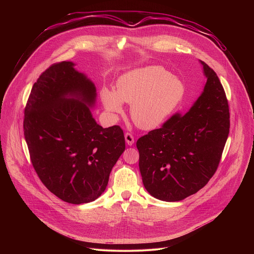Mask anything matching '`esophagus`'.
I'll use <instances>...</instances> for the list:
<instances>
[{"instance_id":"34e87169","label":"esophagus","mask_w":254,"mask_h":254,"mask_svg":"<svg viewBox=\"0 0 254 254\" xmlns=\"http://www.w3.org/2000/svg\"><path fill=\"white\" fill-rule=\"evenodd\" d=\"M125 138H126V141H127L128 146H131V144H133L134 138H133V135L130 132H126L125 133Z\"/></svg>"}]
</instances>
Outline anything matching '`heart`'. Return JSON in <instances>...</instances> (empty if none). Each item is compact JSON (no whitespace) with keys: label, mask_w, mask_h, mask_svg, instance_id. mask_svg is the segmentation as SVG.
Instances as JSON below:
<instances>
[{"label":"heart","mask_w":254,"mask_h":254,"mask_svg":"<svg viewBox=\"0 0 254 254\" xmlns=\"http://www.w3.org/2000/svg\"><path fill=\"white\" fill-rule=\"evenodd\" d=\"M185 94V86L161 66H148L127 72L117 82V91L103 88L101 100L113 117L124 111L123 102L130 104V117L142 129L164 124L175 112Z\"/></svg>","instance_id":"heart-1"}]
</instances>
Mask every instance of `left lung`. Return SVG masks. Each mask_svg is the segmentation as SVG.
Returning a JSON list of instances; mask_svg holds the SVG:
<instances>
[{"mask_svg":"<svg viewBox=\"0 0 254 254\" xmlns=\"http://www.w3.org/2000/svg\"><path fill=\"white\" fill-rule=\"evenodd\" d=\"M201 63L207 82L191 110L176 113L136 141L143 186L159 200L176 202L197 193L222 157L230 127L228 100L216 72Z\"/></svg>","mask_w":254,"mask_h":254,"instance_id":"left-lung-1","label":"left lung"}]
</instances>
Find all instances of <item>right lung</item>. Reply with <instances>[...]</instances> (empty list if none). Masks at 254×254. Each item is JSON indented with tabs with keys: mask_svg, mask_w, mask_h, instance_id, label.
Returning a JSON list of instances; mask_svg holds the SVG:
<instances>
[{
	"mask_svg": "<svg viewBox=\"0 0 254 254\" xmlns=\"http://www.w3.org/2000/svg\"><path fill=\"white\" fill-rule=\"evenodd\" d=\"M73 66L54 63L39 76L25 106L23 127L41 182L61 200L82 204L104 192L126 142L120 126L96 124L88 107L95 102V86Z\"/></svg>",
	"mask_w": 254,
	"mask_h": 254,
	"instance_id": "right-lung-1",
	"label": "right lung"
}]
</instances>
